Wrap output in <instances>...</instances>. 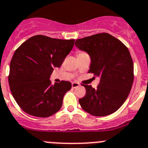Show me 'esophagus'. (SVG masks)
Listing matches in <instances>:
<instances>
[{
    "instance_id": "esophagus-1",
    "label": "esophagus",
    "mask_w": 148,
    "mask_h": 148,
    "mask_svg": "<svg viewBox=\"0 0 148 148\" xmlns=\"http://www.w3.org/2000/svg\"><path fill=\"white\" fill-rule=\"evenodd\" d=\"M79 85L80 84L77 82H72V84H71V86H72L73 88H77V87H78Z\"/></svg>"
}]
</instances>
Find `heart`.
Here are the masks:
<instances>
[{"label":"heart","mask_w":148,"mask_h":148,"mask_svg":"<svg viewBox=\"0 0 148 148\" xmlns=\"http://www.w3.org/2000/svg\"><path fill=\"white\" fill-rule=\"evenodd\" d=\"M83 53H84V52H81V51H79V52H78V54H77V55H79V54Z\"/></svg>","instance_id":"obj_1"}]
</instances>
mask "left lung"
<instances>
[{
	"label": "left lung",
	"mask_w": 148,
	"mask_h": 148,
	"mask_svg": "<svg viewBox=\"0 0 148 148\" xmlns=\"http://www.w3.org/2000/svg\"><path fill=\"white\" fill-rule=\"evenodd\" d=\"M75 45L91 58L89 73L100 77L97 89L86 84V94L79 102L86 112L105 116L116 112L125 102L134 81V65L128 48L108 33L82 39Z\"/></svg>",
	"instance_id": "left-lung-1"
}]
</instances>
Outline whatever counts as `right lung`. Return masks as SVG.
Listing matches in <instances>:
<instances>
[{"label": "right lung", "mask_w": 148, "mask_h": 148, "mask_svg": "<svg viewBox=\"0 0 148 148\" xmlns=\"http://www.w3.org/2000/svg\"><path fill=\"white\" fill-rule=\"evenodd\" d=\"M74 40L33 36L14 52L10 63L8 83L17 104L29 115L51 116L61 109L63 98L71 88L68 81L52 84L50 77L72 49Z\"/></svg>", "instance_id": "right-lung-1"}]
</instances>
